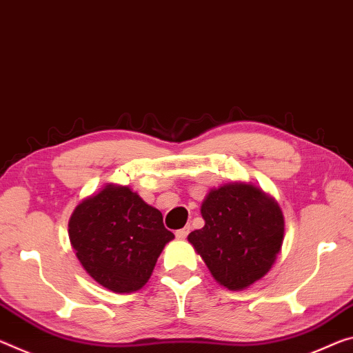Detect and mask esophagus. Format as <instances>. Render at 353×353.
<instances>
[{
    "label": "esophagus",
    "mask_w": 353,
    "mask_h": 353,
    "mask_svg": "<svg viewBox=\"0 0 353 353\" xmlns=\"http://www.w3.org/2000/svg\"><path fill=\"white\" fill-rule=\"evenodd\" d=\"M188 232H190V226H185V228H182V229H179V231H176V237L177 239H185L188 236Z\"/></svg>",
    "instance_id": "34e87169"
}]
</instances>
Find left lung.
<instances>
[{
	"mask_svg": "<svg viewBox=\"0 0 353 353\" xmlns=\"http://www.w3.org/2000/svg\"><path fill=\"white\" fill-rule=\"evenodd\" d=\"M201 215L205 225L188 242L221 286L245 289L270 270L284 237L275 199L251 183H226L207 193Z\"/></svg>",
	"mask_w": 353,
	"mask_h": 353,
	"instance_id": "1",
	"label": "left lung"
}]
</instances>
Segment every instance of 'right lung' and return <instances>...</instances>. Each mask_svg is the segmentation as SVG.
<instances>
[{
	"label": "right lung",
	"mask_w": 353,
	"mask_h": 353,
	"mask_svg": "<svg viewBox=\"0 0 353 353\" xmlns=\"http://www.w3.org/2000/svg\"><path fill=\"white\" fill-rule=\"evenodd\" d=\"M69 239L89 276L113 292L128 294L148 283L174 234L165 228L161 212L139 194L108 183L75 207Z\"/></svg>",
	"instance_id": "add662e5"
}]
</instances>
